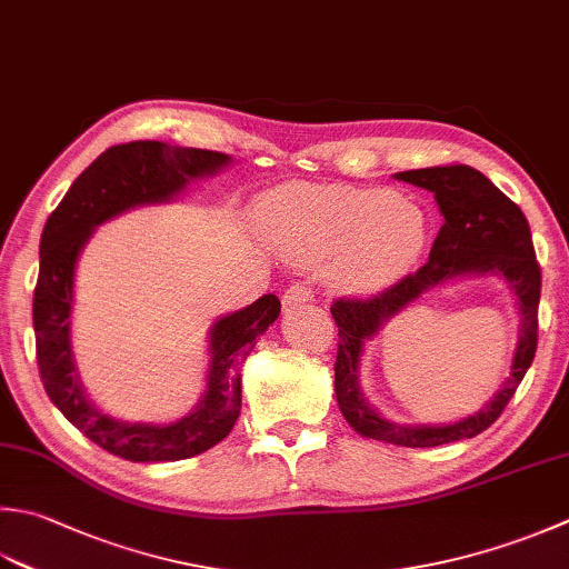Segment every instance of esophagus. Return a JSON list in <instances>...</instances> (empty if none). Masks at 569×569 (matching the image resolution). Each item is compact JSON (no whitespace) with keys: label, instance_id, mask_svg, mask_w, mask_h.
I'll return each mask as SVG.
<instances>
[{"label":"esophagus","instance_id":"34e87169","mask_svg":"<svg viewBox=\"0 0 569 569\" xmlns=\"http://www.w3.org/2000/svg\"><path fill=\"white\" fill-rule=\"evenodd\" d=\"M313 300V288H310L308 283H293L288 286V291L283 293V308L286 310H296L300 306H306Z\"/></svg>","mask_w":569,"mask_h":569}]
</instances>
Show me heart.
Segmentation results:
<instances>
[{
	"label": "heart",
	"instance_id": "heart-1",
	"mask_svg": "<svg viewBox=\"0 0 569 569\" xmlns=\"http://www.w3.org/2000/svg\"><path fill=\"white\" fill-rule=\"evenodd\" d=\"M273 241L296 261L338 263L345 291L372 293L411 269L427 243V217L389 189L296 184L266 207Z\"/></svg>",
	"mask_w": 569,
	"mask_h": 569
}]
</instances>
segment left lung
Instances as JSON below:
<instances>
[{
	"label": "left lung",
	"mask_w": 569,
	"mask_h": 569,
	"mask_svg": "<svg viewBox=\"0 0 569 569\" xmlns=\"http://www.w3.org/2000/svg\"><path fill=\"white\" fill-rule=\"evenodd\" d=\"M397 180L425 187L437 197L443 214L429 261L375 296H342L332 300L330 313L338 326L336 397L345 419L362 437L395 447L427 449L441 443L473 439L503 415L538 350V303L542 273L532 247L528 219L486 174L469 164H437L425 170L399 172ZM496 270L515 288L523 313L521 342L515 375L507 387L478 416L449 428H399L380 420L366 407L357 385L361 345L387 318L431 284L461 272Z\"/></svg>",
	"instance_id": "8db88e82"
}]
</instances>
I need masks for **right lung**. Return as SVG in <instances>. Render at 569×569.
I'll list each match as a JSON object with an SVG mask.
<instances>
[{"label": "right lung", "instance_id": "right-lung-1", "mask_svg": "<svg viewBox=\"0 0 569 569\" xmlns=\"http://www.w3.org/2000/svg\"><path fill=\"white\" fill-rule=\"evenodd\" d=\"M229 154L177 148L158 140L113 144L86 167L51 211L39 243L33 288V332L43 389L71 425L126 461H180L204 453L231 431L241 411V362L281 313V300L261 296L239 313L217 320L209 336L207 395L192 415L167 427L122 425L88 402L71 358L73 269L98 224L130 207L164 202L199 174H211Z\"/></svg>", "mask_w": 569, "mask_h": 569}]
</instances>
